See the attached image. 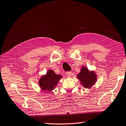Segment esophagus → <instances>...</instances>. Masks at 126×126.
<instances>
[{
  "instance_id": "1",
  "label": "esophagus",
  "mask_w": 126,
  "mask_h": 126,
  "mask_svg": "<svg viewBox=\"0 0 126 126\" xmlns=\"http://www.w3.org/2000/svg\"><path fill=\"white\" fill-rule=\"evenodd\" d=\"M66 75L68 77H71V75H72V72H66Z\"/></svg>"
}]
</instances>
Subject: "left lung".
Masks as SVG:
<instances>
[{
	"mask_svg": "<svg viewBox=\"0 0 126 126\" xmlns=\"http://www.w3.org/2000/svg\"><path fill=\"white\" fill-rule=\"evenodd\" d=\"M77 77L80 81L81 85L86 89H90L97 81V75L94 71H90L85 66L82 67L81 71Z\"/></svg>",
	"mask_w": 126,
	"mask_h": 126,
	"instance_id": "8db88e82",
	"label": "left lung"
}]
</instances>
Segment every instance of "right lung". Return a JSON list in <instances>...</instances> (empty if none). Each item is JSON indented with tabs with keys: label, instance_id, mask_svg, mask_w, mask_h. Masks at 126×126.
I'll list each match as a JSON object with an SVG mask.
<instances>
[{
	"label": "right lung",
	"instance_id": "add662e5",
	"mask_svg": "<svg viewBox=\"0 0 126 126\" xmlns=\"http://www.w3.org/2000/svg\"><path fill=\"white\" fill-rule=\"evenodd\" d=\"M62 76L57 75L52 69L47 71L45 75L42 76L39 81V85L42 90L51 91L55 89Z\"/></svg>",
	"mask_w": 126,
	"mask_h": 126
}]
</instances>
